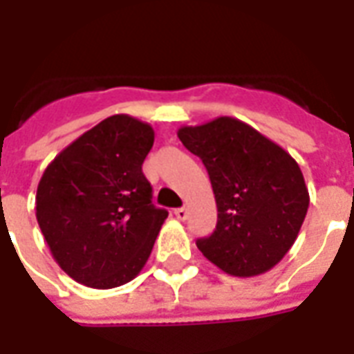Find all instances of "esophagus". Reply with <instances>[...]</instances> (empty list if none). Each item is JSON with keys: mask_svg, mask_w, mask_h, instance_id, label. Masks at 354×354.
Returning <instances> with one entry per match:
<instances>
[{"mask_svg": "<svg viewBox=\"0 0 354 354\" xmlns=\"http://www.w3.org/2000/svg\"><path fill=\"white\" fill-rule=\"evenodd\" d=\"M174 216H176L178 220H185V218H187V208H176V210H174Z\"/></svg>", "mask_w": 354, "mask_h": 354, "instance_id": "obj_1", "label": "esophagus"}]
</instances>
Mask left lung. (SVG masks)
<instances>
[{
	"label": "left lung",
	"instance_id": "8db88e82",
	"mask_svg": "<svg viewBox=\"0 0 354 354\" xmlns=\"http://www.w3.org/2000/svg\"><path fill=\"white\" fill-rule=\"evenodd\" d=\"M178 138L207 167L218 223L197 239L208 261L233 277H256L286 256L309 208L294 157L250 124L218 117L178 129Z\"/></svg>",
	"mask_w": 354,
	"mask_h": 354
}]
</instances>
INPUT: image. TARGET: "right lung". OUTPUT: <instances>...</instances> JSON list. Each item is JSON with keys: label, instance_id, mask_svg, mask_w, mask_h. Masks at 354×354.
<instances>
[{"label": "right lung", "instance_id": "obj_1", "mask_svg": "<svg viewBox=\"0 0 354 354\" xmlns=\"http://www.w3.org/2000/svg\"><path fill=\"white\" fill-rule=\"evenodd\" d=\"M151 124L111 115L64 147L43 172L35 218L58 266L98 290L132 281L169 212L155 208L142 162Z\"/></svg>", "mask_w": 354, "mask_h": 354}]
</instances>
